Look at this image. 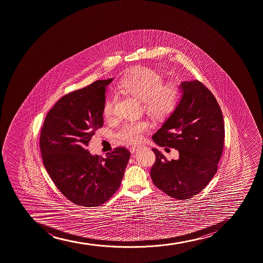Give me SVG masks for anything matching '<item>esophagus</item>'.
<instances>
[{
    "mask_svg": "<svg viewBox=\"0 0 263 263\" xmlns=\"http://www.w3.org/2000/svg\"><path fill=\"white\" fill-rule=\"evenodd\" d=\"M138 149L139 147H137V146H133V147H131V148H129L131 153H136V151H138Z\"/></svg>",
    "mask_w": 263,
    "mask_h": 263,
    "instance_id": "obj_1",
    "label": "esophagus"
}]
</instances>
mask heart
<instances>
[{
	"label": "heart",
	"instance_id": "1",
	"mask_svg": "<svg viewBox=\"0 0 263 263\" xmlns=\"http://www.w3.org/2000/svg\"><path fill=\"white\" fill-rule=\"evenodd\" d=\"M119 87L142 101L145 111L160 121L168 118L180 101V88L177 83H164L162 74L146 66L134 69L121 80ZM116 95H112L104 101L103 115L108 120L116 115ZM151 127L147 120L128 121L119 128L116 136L125 143L138 144Z\"/></svg>",
	"mask_w": 263,
	"mask_h": 263
}]
</instances>
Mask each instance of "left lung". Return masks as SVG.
<instances>
[{"mask_svg":"<svg viewBox=\"0 0 263 263\" xmlns=\"http://www.w3.org/2000/svg\"><path fill=\"white\" fill-rule=\"evenodd\" d=\"M179 88L177 108L152 136L160 147L177 149L179 158L168 161L152 148L157 160L151 177L158 189L183 200L199 193L218 171L224 127L215 97L200 81H184Z\"/></svg>","mask_w":263,"mask_h":263,"instance_id":"1","label":"left lung"}]
</instances>
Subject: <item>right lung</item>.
<instances>
[{"label":"right lung","instance_id":"obj_1","mask_svg":"<svg viewBox=\"0 0 263 263\" xmlns=\"http://www.w3.org/2000/svg\"><path fill=\"white\" fill-rule=\"evenodd\" d=\"M112 81L97 80L65 95L49 111L42 127L44 166L65 198L81 206H99L108 200L121 185L129 161V151L123 147L105 158L86 149L103 126L106 88Z\"/></svg>","mask_w":263,"mask_h":263}]
</instances>
